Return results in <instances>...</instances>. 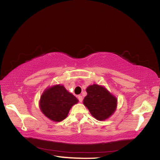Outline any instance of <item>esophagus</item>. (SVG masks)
<instances>
[{
  "mask_svg": "<svg viewBox=\"0 0 160 160\" xmlns=\"http://www.w3.org/2000/svg\"><path fill=\"white\" fill-rule=\"evenodd\" d=\"M78 99H79L80 102H82V99H83V98H82V96H81V95H78Z\"/></svg>",
  "mask_w": 160,
  "mask_h": 160,
  "instance_id": "esophagus-1",
  "label": "esophagus"
}]
</instances>
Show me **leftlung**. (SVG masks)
<instances>
[{
  "label": "left lung",
  "instance_id": "left-lung-1",
  "mask_svg": "<svg viewBox=\"0 0 160 160\" xmlns=\"http://www.w3.org/2000/svg\"><path fill=\"white\" fill-rule=\"evenodd\" d=\"M83 104L94 118L104 121L113 115L117 107V99L104 86L93 84L87 88Z\"/></svg>",
  "mask_w": 160,
  "mask_h": 160
}]
</instances>
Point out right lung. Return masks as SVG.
Returning <instances> with one entry per match:
<instances>
[{
  "label": "right lung",
  "instance_id": "1",
  "mask_svg": "<svg viewBox=\"0 0 160 160\" xmlns=\"http://www.w3.org/2000/svg\"><path fill=\"white\" fill-rule=\"evenodd\" d=\"M78 99L70 93L63 85L48 87L42 93L39 100L42 112L50 120L60 122L66 118L70 109Z\"/></svg>",
  "mask_w": 160,
  "mask_h": 160
}]
</instances>
